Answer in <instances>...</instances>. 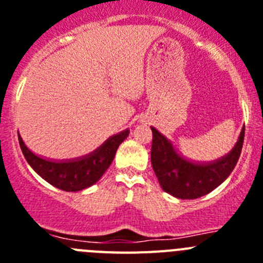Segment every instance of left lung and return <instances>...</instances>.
Listing matches in <instances>:
<instances>
[{"label": "left lung", "mask_w": 263, "mask_h": 263, "mask_svg": "<svg viewBox=\"0 0 263 263\" xmlns=\"http://www.w3.org/2000/svg\"><path fill=\"white\" fill-rule=\"evenodd\" d=\"M151 129V161L160 185L166 193L185 200L208 195L228 179L238 161L245 136L243 128L236 147L228 156L211 164H195L176 154L172 144L156 128Z\"/></svg>", "instance_id": "obj_1"}]
</instances>
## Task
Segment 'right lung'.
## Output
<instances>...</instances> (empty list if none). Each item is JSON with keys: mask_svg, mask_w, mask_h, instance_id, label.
Instances as JSON below:
<instances>
[{"mask_svg": "<svg viewBox=\"0 0 263 263\" xmlns=\"http://www.w3.org/2000/svg\"><path fill=\"white\" fill-rule=\"evenodd\" d=\"M128 129H125L122 134L109 138L102 147L98 148L90 156L71 160V161H59V163L35 156L25 145L20 135H18V140H20L22 154L27 160V163L30 164L31 168L42 179L50 182L52 186L62 189V191L78 192L95 184L104 175L107 168L112 163L116 149L122 144V141L128 136Z\"/></svg>", "mask_w": 263, "mask_h": 263, "instance_id": "right-lung-1", "label": "right lung"}]
</instances>
